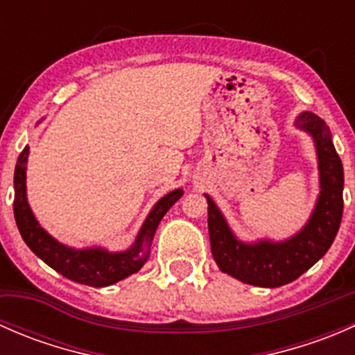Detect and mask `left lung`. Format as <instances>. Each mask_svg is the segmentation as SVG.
I'll return each instance as SVG.
<instances>
[{"instance_id":"obj_1","label":"left lung","mask_w":355,"mask_h":355,"mask_svg":"<svg viewBox=\"0 0 355 355\" xmlns=\"http://www.w3.org/2000/svg\"><path fill=\"white\" fill-rule=\"evenodd\" d=\"M297 127L309 132L316 142L321 194L313 216L295 237L280 244L266 241L242 244L234 237L213 199L206 196L211 252L218 268L254 287L275 288L297 280L327 254L342 221L343 166L331 142L330 128L314 113L300 114Z\"/></svg>"}]
</instances>
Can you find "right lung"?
<instances>
[{
	"label": "right lung",
	"instance_id": "1",
	"mask_svg": "<svg viewBox=\"0 0 355 355\" xmlns=\"http://www.w3.org/2000/svg\"><path fill=\"white\" fill-rule=\"evenodd\" d=\"M28 148L20 153L15 166V199H13V214L20 235L28 249L41 257L48 266L62 273L68 280L89 287H108L130 275L137 273L151 254V242L161 218L184 194L182 189L170 192L156 202L149 216L142 225L135 244L125 252H106L103 249L75 250L56 242L51 235L46 234L35 221L25 198V163H27Z\"/></svg>",
	"mask_w": 355,
	"mask_h": 355
}]
</instances>
